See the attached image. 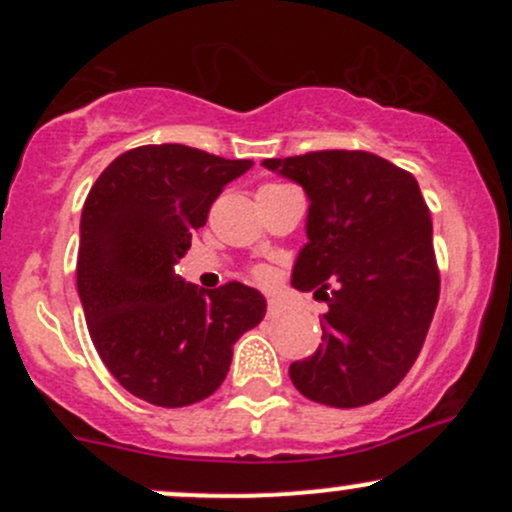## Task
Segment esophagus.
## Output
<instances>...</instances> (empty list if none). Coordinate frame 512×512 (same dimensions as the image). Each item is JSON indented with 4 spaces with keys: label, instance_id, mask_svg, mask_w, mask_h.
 Returning a JSON list of instances; mask_svg holds the SVG:
<instances>
[{
    "label": "esophagus",
    "instance_id": "esophagus-1",
    "mask_svg": "<svg viewBox=\"0 0 512 512\" xmlns=\"http://www.w3.org/2000/svg\"><path fill=\"white\" fill-rule=\"evenodd\" d=\"M282 314V304L277 302V299H270L267 302V317H280Z\"/></svg>",
    "mask_w": 512,
    "mask_h": 512
}]
</instances>
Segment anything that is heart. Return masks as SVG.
I'll return each mask as SVG.
<instances>
[{
	"mask_svg": "<svg viewBox=\"0 0 512 512\" xmlns=\"http://www.w3.org/2000/svg\"><path fill=\"white\" fill-rule=\"evenodd\" d=\"M260 277H267V275H265V272H260Z\"/></svg>",
	"mask_w": 512,
	"mask_h": 512,
	"instance_id": "b5f03b06",
	"label": "heart"
}]
</instances>
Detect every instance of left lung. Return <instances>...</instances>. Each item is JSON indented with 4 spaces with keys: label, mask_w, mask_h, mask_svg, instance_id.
Here are the masks:
<instances>
[{
    "label": "left lung",
    "mask_w": 512,
    "mask_h": 512,
    "mask_svg": "<svg viewBox=\"0 0 512 512\" xmlns=\"http://www.w3.org/2000/svg\"><path fill=\"white\" fill-rule=\"evenodd\" d=\"M262 165L307 193V242L292 287L329 302L322 344L289 366V379L299 394L337 409L379 401L414 366L438 304L433 225L421 188L414 175L366 151H317Z\"/></svg>",
    "instance_id": "8db88e82"
}]
</instances>
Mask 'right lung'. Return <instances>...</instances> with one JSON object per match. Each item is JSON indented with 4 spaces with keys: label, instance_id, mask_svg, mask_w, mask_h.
<instances>
[{
    "label": "right lung",
    "instance_id": "add662e5",
    "mask_svg": "<svg viewBox=\"0 0 512 512\" xmlns=\"http://www.w3.org/2000/svg\"><path fill=\"white\" fill-rule=\"evenodd\" d=\"M250 168L180 143L141 146L113 160L86 198L76 287L89 334L118 384L148 404L208 399L232 344L265 317L257 289H200L175 272L213 200Z\"/></svg>",
    "mask_w": 512,
    "mask_h": 512
}]
</instances>
